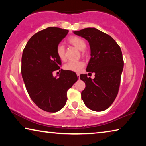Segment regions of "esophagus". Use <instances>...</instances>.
Instances as JSON below:
<instances>
[{"label": "esophagus", "instance_id": "34e87169", "mask_svg": "<svg viewBox=\"0 0 146 146\" xmlns=\"http://www.w3.org/2000/svg\"><path fill=\"white\" fill-rule=\"evenodd\" d=\"M77 75V77H78V79L80 78V75H79V74H77V75Z\"/></svg>", "mask_w": 146, "mask_h": 146}]
</instances>
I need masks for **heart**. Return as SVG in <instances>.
<instances>
[{
    "label": "heart",
    "mask_w": 146,
    "mask_h": 146,
    "mask_svg": "<svg viewBox=\"0 0 146 146\" xmlns=\"http://www.w3.org/2000/svg\"><path fill=\"white\" fill-rule=\"evenodd\" d=\"M68 42L70 43L71 46H73L78 49L80 51L84 50L86 48V42L78 36H71L68 38ZM56 53H57L58 57L60 60L64 61L66 60V54H65V49L64 47L60 44L58 45L57 48H56ZM84 66V63L82 61H77L73 62L70 61L66 64L64 65V69L66 70L72 71V72L79 73L82 70V68Z\"/></svg>",
    "instance_id": "heart-1"
}]
</instances>
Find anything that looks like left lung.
I'll list each match as a JSON object with an SVG mask.
<instances>
[{"label": "left lung", "instance_id": "1", "mask_svg": "<svg viewBox=\"0 0 146 146\" xmlns=\"http://www.w3.org/2000/svg\"><path fill=\"white\" fill-rule=\"evenodd\" d=\"M73 33L88 41L91 58L86 71L95 74L93 79L85 74L80 75L86 84L81 93L82 99L90 110L102 111L117 96L123 68L122 51L111 36L97 28H84Z\"/></svg>", "mask_w": 146, "mask_h": 146}]
</instances>
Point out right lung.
Masks as SVG:
<instances>
[{
  "label": "right lung",
  "instance_id": "1",
  "mask_svg": "<svg viewBox=\"0 0 146 146\" xmlns=\"http://www.w3.org/2000/svg\"><path fill=\"white\" fill-rule=\"evenodd\" d=\"M68 30L49 27L31 36L22 56L21 73L26 90L33 102L47 112L55 113L64 108L67 91L78 80L76 73L60 70L61 60L56 48ZM60 70L59 77L54 70Z\"/></svg>",
  "mask_w": 146,
  "mask_h": 146
}]
</instances>
